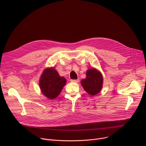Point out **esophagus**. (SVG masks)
Returning <instances> with one entry per match:
<instances>
[{"instance_id": "1", "label": "esophagus", "mask_w": 146, "mask_h": 146, "mask_svg": "<svg viewBox=\"0 0 146 146\" xmlns=\"http://www.w3.org/2000/svg\"><path fill=\"white\" fill-rule=\"evenodd\" d=\"M72 82H76V83H77V82H79V79H77V80H70Z\"/></svg>"}]
</instances>
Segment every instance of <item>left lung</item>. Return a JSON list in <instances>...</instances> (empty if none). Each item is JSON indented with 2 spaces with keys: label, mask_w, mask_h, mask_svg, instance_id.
Wrapping results in <instances>:
<instances>
[{
  "label": "left lung",
  "mask_w": 146,
  "mask_h": 146,
  "mask_svg": "<svg viewBox=\"0 0 146 146\" xmlns=\"http://www.w3.org/2000/svg\"><path fill=\"white\" fill-rule=\"evenodd\" d=\"M84 90L90 95L95 96L99 93L103 84V77L102 73L95 68H90L86 72V78L81 81Z\"/></svg>",
  "instance_id": "1"
}]
</instances>
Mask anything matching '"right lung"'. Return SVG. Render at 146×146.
Here are the masks:
<instances>
[{
  "instance_id": "right-lung-1",
  "label": "right lung",
  "mask_w": 146,
  "mask_h": 146,
  "mask_svg": "<svg viewBox=\"0 0 146 146\" xmlns=\"http://www.w3.org/2000/svg\"><path fill=\"white\" fill-rule=\"evenodd\" d=\"M66 83V78L60 76L55 68L52 67L43 70L39 80L42 93L51 100L58 97Z\"/></svg>"
}]
</instances>
